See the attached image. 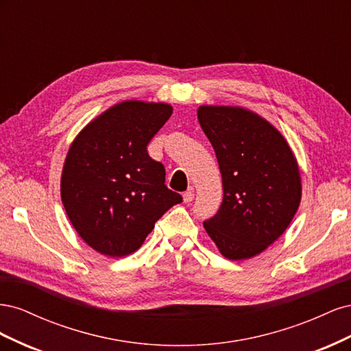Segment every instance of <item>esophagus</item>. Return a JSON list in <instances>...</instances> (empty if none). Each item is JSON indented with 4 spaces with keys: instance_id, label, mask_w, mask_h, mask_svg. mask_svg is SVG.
Returning <instances> with one entry per match:
<instances>
[{
    "instance_id": "34e87169",
    "label": "esophagus",
    "mask_w": 351,
    "mask_h": 351,
    "mask_svg": "<svg viewBox=\"0 0 351 351\" xmlns=\"http://www.w3.org/2000/svg\"><path fill=\"white\" fill-rule=\"evenodd\" d=\"M193 197H195V192H193V189H189L187 192H184V195H183V200H184V204H190V202L193 200Z\"/></svg>"
}]
</instances>
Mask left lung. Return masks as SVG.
I'll return each instance as SVG.
<instances>
[{"label":"left lung","mask_w":351,"mask_h":351,"mask_svg":"<svg viewBox=\"0 0 351 351\" xmlns=\"http://www.w3.org/2000/svg\"><path fill=\"white\" fill-rule=\"evenodd\" d=\"M197 120L224 189L218 212L204 227L227 259L256 256L287 230L300 205L295 158L281 133L249 110L204 105Z\"/></svg>","instance_id":"1"}]
</instances>
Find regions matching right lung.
I'll return each instance as SVG.
<instances>
[{"instance_id": "1", "label": "right lung", "mask_w": 351, "mask_h": 351, "mask_svg": "<svg viewBox=\"0 0 351 351\" xmlns=\"http://www.w3.org/2000/svg\"><path fill=\"white\" fill-rule=\"evenodd\" d=\"M173 114L162 102L125 101L90 121L71 143L61 200L79 236L111 258L139 249L155 222L183 197L147 145Z\"/></svg>"}]
</instances>
